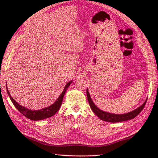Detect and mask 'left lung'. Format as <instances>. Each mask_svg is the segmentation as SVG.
I'll return each mask as SVG.
<instances>
[{
  "instance_id": "1",
  "label": "left lung",
  "mask_w": 158,
  "mask_h": 158,
  "mask_svg": "<svg viewBox=\"0 0 158 158\" xmlns=\"http://www.w3.org/2000/svg\"><path fill=\"white\" fill-rule=\"evenodd\" d=\"M86 93H87V97H88V102L89 104V106H90V107H91L92 111L100 119L105 121V122H112V123L124 122V121L130 120V119L135 118V117H136L140 112L142 111V110L143 109L144 106H145L146 105L147 100V99L145 100V102H144L141 106H139L138 109L134 110L133 111L127 113L126 114H121V115H119V114H113V113H109L107 112L102 111V110L98 109V107H97L94 105V104L92 100L91 99V98H90L89 94L88 92V89L86 90Z\"/></svg>"
}]
</instances>
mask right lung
<instances>
[{
  "label": "right lung",
  "instance_id": "right-lung-1",
  "mask_svg": "<svg viewBox=\"0 0 158 158\" xmlns=\"http://www.w3.org/2000/svg\"><path fill=\"white\" fill-rule=\"evenodd\" d=\"M71 82L72 81H70L67 83L66 86L64 87V91L62 92L61 94L60 95L59 98L57 99L56 101L53 103V105L47 107V108L43 109L41 110H29L28 109H26V107H23L20 105H19L18 102L15 101V100L12 98L11 96L10 95L9 92L8 91V89H7V86H6V91H7V94L9 96V98L11 99L13 105H14V106H15V108L18 109L23 115H24L26 117H27V118L31 120L39 121V120L44 119L46 118H49V117L55 115L56 112L60 109V107L62 103L63 97L64 96L66 89L69 88V87L70 83H71Z\"/></svg>",
  "mask_w": 158,
  "mask_h": 158
}]
</instances>
